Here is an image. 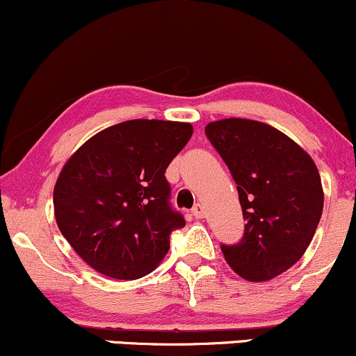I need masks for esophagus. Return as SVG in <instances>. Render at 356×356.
Here are the masks:
<instances>
[{"mask_svg":"<svg viewBox=\"0 0 356 356\" xmlns=\"http://www.w3.org/2000/svg\"><path fill=\"white\" fill-rule=\"evenodd\" d=\"M192 216L195 217V219H204L205 217V207L202 204H195L194 207H192Z\"/></svg>","mask_w":356,"mask_h":356,"instance_id":"obj_1","label":"esophagus"}]
</instances>
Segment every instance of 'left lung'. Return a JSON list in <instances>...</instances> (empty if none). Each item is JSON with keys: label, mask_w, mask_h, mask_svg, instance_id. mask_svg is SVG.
<instances>
[{"label": "left lung", "mask_w": 356, "mask_h": 356, "mask_svg": "<svg viewBox=\"0 0 356 356\" xmlns=\"http://www.w3.org/2000/svg\"><path fill=\"white\" fill-rule=\"evenodd\" d=\"M205 136L237 184L242 238L222 243L227 264L250 282L289 270L310 245L323 211V191L312 157L268 124L222 119Z\"/></svg>", "instance_id": "1"}]
</instances>
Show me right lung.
Instances as JSON below:
<instances>
[{
  "label": "right lung",
  "mask_w": 356,
  "mask_h": 356,
  "mask_svg": "<svg viewBox=\"0 0 356 356\" xmlns=\"http://www.w3.org/2000/svg\"><path fill=\"white\" fill-rule=\"evenodd\" d=\"M192 136L187 122L132 119L97 132L71 156L54 186V216L94 270L134 280L154 270L186 225L170 205L165 169Z\"/></svg>",
  "instance_id": "obj_1"
}]
</instances>
